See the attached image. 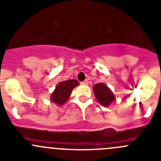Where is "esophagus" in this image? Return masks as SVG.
<instances>
[{
	"mask_svg": "<svg viewBox=\"0 0 161 161\" xmlns=\"http://www.w3.org/2000/svg\"><path fill=\"white\" fill-rule=\"evenodd\" d=\"M87 84H88V81L87 80H85V81H83V82H81V85L86 86V85H87Z\"/></svg>",
	"mask_w": 161,
	"mask_h": 161,
	"instance_id": "esophagus-1",
	"label": "esophagus"
}]
</instances>
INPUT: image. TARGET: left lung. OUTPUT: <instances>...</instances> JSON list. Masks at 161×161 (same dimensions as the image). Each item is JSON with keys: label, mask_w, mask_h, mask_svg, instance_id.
I'll use <instances>...</instances> for the list:
<instances>
[{"label": "left lung", "mask_w": 161, "mask_h": 161, "mask_svg": "<svg viewBox=\"0 0 161 161\" xmlns=\"http://www.w3.org/2000/svg\"><path fill=\"white\" fill-rule=\"evenodd\" d=\"M92 89L97 100L102 106H110V104L115 100L113 92L106 84L97 83L92 86Z\"/></svg>", "instance_id": "8db88e82"}]
</instances>
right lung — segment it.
I'll list each match as a JSON object with an SVG mask.
<instances>
[{"label":"right lung","mask_w":161,"mask_h":161,"mask_svg":"<svg viewBox=\"0 0 161 161\" xmlns=\"http://www.w3.org/2000/svg\"><path fill=\"white\" fill-rule=\"evenodd\" d=\"M79 85V82L75 79H69L59 82L50 96V101L58 107L62 106L69 100L73 89Z\"/></svg>","instance_id":"right-lung-1"}]
</instances>
